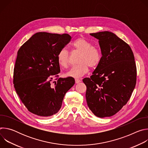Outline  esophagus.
I'll use <instances>...</instances> for the list:
<instances>
[{"mask_svg":"<svg viewBox=\"0 0 148 148\" xmlns=\"http://www.w3.org/2000/svg\"><path fill=\"white\" fill-rule=\"evenodd\" d=\"M75 84H78V83L81 82V80L79 79H75Z\"/></svg>","mask_w":148,"mask_h":148,"instance_id":"esophagus-1","label":"esophagus"}]
</instances>
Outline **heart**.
<instances>
[{"label": "heart", "mask_w": 148, "mask_h": 148, "mask_svg": "<svg viewBox=\"0 0 148 148\" xmlns=\"http://www.w3.org/2000/svg\"><path fill=\"white\" fill-rule=\"evenodd\" d=\"M74 51L81 53L78 60L79 64L73 67L67 75L73 78H79L87 74L89 67L91 69H96L100 64L102 55L100 50L94 47L92 43L85 38L79 37L75 39L71 44ZM59 65L63 68H67L70 64V54L68 51L61 49L57 56Z\"/></svg>", "instance_id": "1"}]
</instances>
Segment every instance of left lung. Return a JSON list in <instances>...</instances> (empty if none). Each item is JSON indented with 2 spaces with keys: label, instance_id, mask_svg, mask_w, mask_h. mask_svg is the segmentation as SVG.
Wrapping results in <instances>:
<instances>
[{
  "label": "left lung",
  "instance_id": "1",
  "mask_svg": "<svg viewBox=\"0 0 148 148\" xmlns=\"http://www.w3.org/2000/svg\"><path fill=\"white\" fill-rule=\"evenodd\" d=\"M99 40L102 58L87 87L88 107L99 118L115 115L130 99L136 82V67L130 46L112 32L91 33Z\"/></svg>",
  "mask_w": 148,
  "mask_h": 148
}]
</instances>
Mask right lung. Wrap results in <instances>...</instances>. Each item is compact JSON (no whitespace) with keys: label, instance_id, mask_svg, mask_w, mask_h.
I'll list each match as a JSON object with an SVG mask.
<instances>
[{"label":"right lung","instance_id":"add662e5","mask_svg":"<svg viewBox=\"0 0 148 148\" xmlns=\"http://www.w3.org/2000/svg\"><path fill=\"white\" fill-rule=\"evenodd\" d=\"M71 39L68 34L38 32L18 50L14 87L30 112L43 117L57 113L65 94L74 85L73 77L58 78V75L60 68L57 54ZM54 77L57 81L51 82Z\"/></svg>","mask_w":148,"mask_h":148}]
</instances>
